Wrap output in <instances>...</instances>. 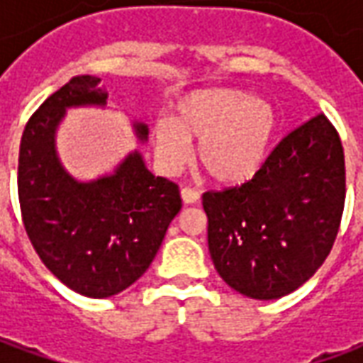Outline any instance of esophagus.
<instances>
[{"mask_svg":"<svg viewBox=\"0 0 363 363\" xmlns=\"http://www.w3.org/2000/svg\"><path fill=\"white\" fill-rule=\"evenodd\" d=\"M181 198L184 204H196L198 200H200V192L194 189H190V186H182Z\"/></svg>","mask_w":363,"mask_h":363,"instance_id":"esophagus-1","label":"esophagus"}]
</instances>
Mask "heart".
<instances>
[{"instance_id": "heart-1", "label": "heart", "mask_w": 363, "mask_h": 363, "mask_svg": "<svg viewBox=\"0 0 363 363\" xmlns=\"http://www.w3.org/2000/svg\"><path fill=\"white\" fill-rule=\"evenodd\" d=\"M276 112L264 99L241 89H200L174 104L173 118L153 126V147L161 165L179 171L200 142V165L213 181L237 184L251 179L268 155Z\"/></svg>"}]
</instances>
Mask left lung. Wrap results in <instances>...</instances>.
<instances>
[{
    "instance_id": "obj_1",
    "label": "left lung",
    "mask_w": 363,
    "mask_h": 363,
    "mask_svg": "<svg viewBox=\"0 0 363 363\" xmlns=\"http://www.w3.org/2000/svg\"><path fill=\"white\" fill-rule=\"evenodd\" d=\"M344 198L342 142L320 112L284 135L251 181L202 194L213 267L247 297L288 296L328 257Z\"/></svg>"
}]
</instances>
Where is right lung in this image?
<instances>
[{"label": "right lung", "mask_w": 363, "mask_h": 363, "mask_svg": "<svg viewBox=\"0 0 363 363\" xmlns=\"http://www.w3.org/2000/svg\"><path fill=\"white\" fill-rule=\"evenodd\" d=\"M104 103L99 77H72L28 118L17 171L21 218L36 255L62 284L95 299L116 296L150 268L182 206L179 184L153 177L138 151L99 181L77 182L64 171L54 150L64 112ZM134 128L147 138L145 124Z\"/></svg>", "instance_id": "1"}]
</instances>
